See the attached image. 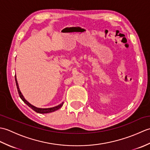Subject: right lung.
Instances as JSON below:
<instances>
[{
	"instance_id": "add662e5",
	"label": "right lung",
	"mask_w": 150,
	"mask_h": 150,
	"mask_svg": "<svg viewBox=\"0 0 150 150\" xmlns=\"http://www.w3.org/2000/svg\"><path fill=\"white\" fill-rule=\"evenodd\" d=\"M15 82H16V85H17V91H18V95H19V97H21V99L23 100L24 103H26L28 106H29L30 108H31V109L35 111H36L37 113H51V112H53V111H55L57 110H59V108H61L62 106V105L64 104V103H62V104H59V106H57L55 107H53V108H36L33 106V105H31V104H30L29 103L27 100H26V99L24 98L23 95H22L21 92L20 91V90H19V88H18V83H17V79H16V75H15Z\"/></svg>"
}]
</instances>
